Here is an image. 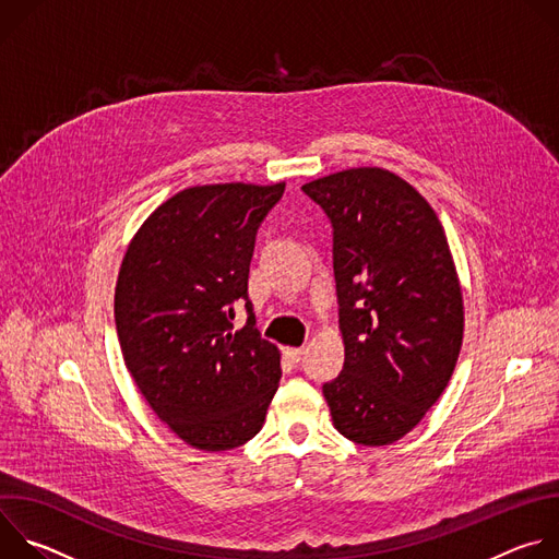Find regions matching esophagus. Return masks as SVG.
Returning <instances> with one entry per match:
<instances>
[{"instance_id": "1", "label": "esophagus", "mask_w": 559, "mask_h": 559, "mask_svg": "<svg viewBox=\"0 0 559 559\" xmlns=\"http://www.w3.org/2000/svg\"><path fill=\"white\" fill-rule=\"evenodd\" d=\"M283 354H285V358H287L292 365H298L300 358H302V354H305V349H302V347H287Z\"/></svg>"}]
</instances>
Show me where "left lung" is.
Here are the masks:
<instances>
[{"label": "left lung", "mask_w": 559, "mask_h": 559, "mask_svg": "<svg viewBox=\"0 0 559 559\" xmlns=\"http://www.w3.org/2000/svg\"><path fill=\"white\" fill-rule=\"evenodd\" d=\"M334 225L345 365L323 386L347 440L384 447L436 405L455 369L464 302L444 227L429 201L384 168L302 186Z\"/></svg>", "instance_id": "obj_1"}]
</instances>
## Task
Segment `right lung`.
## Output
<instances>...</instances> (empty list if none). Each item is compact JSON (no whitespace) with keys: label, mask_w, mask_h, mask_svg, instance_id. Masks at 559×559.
Listing matches in <instances>:
<instances>
[{"label":"right lung","mask_w":559,"mask_h":559,"mask_svg":"<svg viewBox=\"0 0 559 559\" xmlns=\"http://www.w3.org/2000/svg\"><path fill=\"white\" fill-rule=\"evenodd\" d=\"M285 183L194 186L136 229L115 287L123 362L186 444L229 451L252 440L281 380V352L261 338L248 298L254 238ZM249 323L234 331L233 305Z\"/></svg>","instance_id":"1"}]
</instances>
